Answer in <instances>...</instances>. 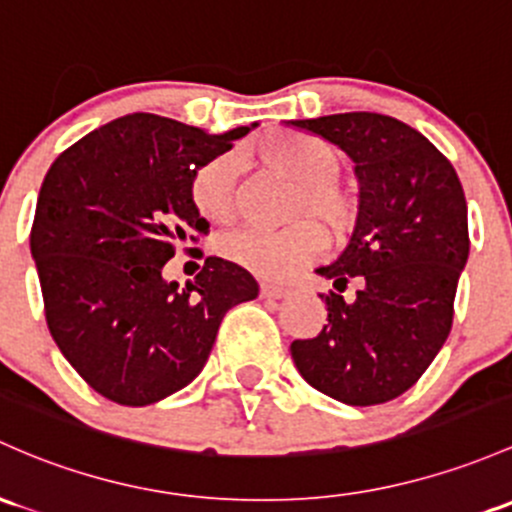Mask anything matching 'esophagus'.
<instances>
[{
	"label": "esophagus",
	"instance_id": "esophagus-1",
	"mask_svg": "<svg viewBox=\"0 0 512 512\" xmlns=\"http://www.w3.org/2000/svg\"><path fill=\"white\" fill-rule=\"evenodd\" d=\"M260 292H262V297H265V299H284V297H289V289L287 287H279V284H262Z\"/></svg>",
	"mask_w": 512,
	"mask_h": 512
}]
</instances>
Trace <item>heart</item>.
<instances>
[{
	"label": "heart",
	"instance_id": "1",
	"mask_svg": "<svg viewBox=\"0 0 512 512\" xmlns=\"http://www.w3.org/2000/svg\"><path fill=\"white\" fill-rule=\"evenodd\" d=\"M250 154L297 184L289 201V218L316 219L328 235L348 230L353 206L348 193L333 181L341 169V157L331 144L314 134L279 129L255 139ZM238 166L235 154H218L193 174L191 201L211 223L233 220ZM315 224L297 220L282 230H235L218 240V250L225 260L257 277L282 279L324 250V235Z\"/></svg>",
	"mask_w": 512,
	"mask_h": 512
}]
</instances>
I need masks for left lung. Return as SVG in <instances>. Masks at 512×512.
I'll use <instances>...</instances> for the list:
<instances>
[{
  "instance_id": "8db88e82",
  "label": "left lung",
  "mask_w": 512,
  "mask_h": 512,
  "mask_svg": "<svg viewBox=\"0 0 512 512\" xmlns=\"http://www.w3.org/2000/svg\"><path fill=\"white\" fill-rule=\"evenodd\" d=\"M292 127L319 134L355 164L358 220L346 250L316 274L328 324L292 343L301 378L338 402L395 400L422 378L454 321L469 260V213L449 159L424 134L378 112H343ZM359 284L353 302L338 291Z\"/></svg>"
}]
</instances>
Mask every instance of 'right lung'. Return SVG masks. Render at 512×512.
<instances>
[{"label": "right lung", "mask_w": 512, "mask_h": 512, "mask_svg": "<svg viewBox=\"0 0 512 512\" xmlns=\"http://www.w3.org/2000/svg\"><path fill=\"white\" fill-rule=\"evenodd\" d=\"M252 127L223 134L169 117H117L48 169L31 228L46 324L95 392L144 407L206 365L225 311L257 297L255 277L208 257L193 282H166L179 245L208 235L191 201L198 166Z\"/></svg>", "instance_id": "obj_1"}]
</instances>
